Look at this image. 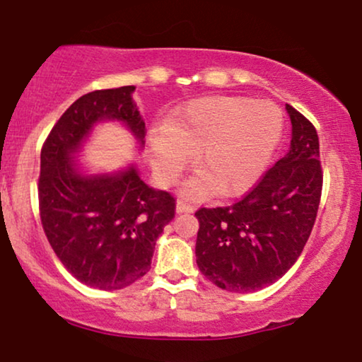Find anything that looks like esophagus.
<instances>
[{"mask_svg":"<svg viewBox=\"0 0 362 362\" xmlns=\"http://www.w3.org/2000/svg\"><path fill=\"white\" fill-rule=\"evenodd\" d=\"M176 211L177 214H193L194 211V206L193 205H189V203H186V202H177L176 203Z\"/></svg>","mask_w":362,"mask_h":362,"instance_id":"obj_1","label":"esophagus"}]
</instances>
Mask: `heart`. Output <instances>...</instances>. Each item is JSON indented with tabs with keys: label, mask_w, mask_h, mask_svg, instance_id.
Masks as SVG:
<instances>
[{
	"label": "heart",
	"mask_w": 362,
	"mask_h": 362,
	"mask_svg": "<svg viewBox=\"0 0 362 362\" xmlns=\"http://www.w3.org/2000/svg\"><path fill=\"white\" fill-rule=\"evenodd\" d=\"M284 115L271 101L242 96H206L191 101L185 112L152 132L151 157L164 185L180 176L194 154L198 174L182 185L189 199L215 193L235 197L259 181L283 135Z\"/></svg>",
	"instance_id": "1"
}]
</instances>
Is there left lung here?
I'll return each mask as SVG.
<instances>
[{"label":"left lung","mask_w":362,"mask_h":362,"mask_svg":"<svg viewBox=\"0 0 362 362\" xmlns=\"http://www.w3.org/2000/svg\"><path fill=\"white\" fill-rule=\"evenodd\" d=\"M291 144L257 186L230 206L199 208L197 264L211 283L250 293L278 281L307 244L322 194L315 127L290 105Z\"/></svg>","instance_id":"8db88e82"}]
</instances>
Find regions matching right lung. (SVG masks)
<instances>
[{
	"mask_svg": "<svg viewBox=\"0 0 362 362\" xmlns=\"http://www.w3.org/2000/svg\"><path fill=\"white\" fill-rule=\"evenodd\" d=\"M134 91L122 86L81 96L50 130L40 154L42 227L64 267L96 290H122L142 278L176 210L171 194L146 185L135 164L88 173L76 157L101 122L122 123L142 151L147 130Z\"/></svg>",
	"mask_w": 362,
	"mask_h": 362,
	"instance_id": "1",
	"label": "right lung"
}]
</instances>
